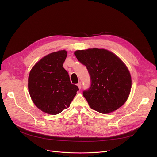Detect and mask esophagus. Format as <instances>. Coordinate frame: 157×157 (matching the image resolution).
<instances>
[{
    "label": "esophagus",
    "instance_id": "esophagus-1",
    "mask_svg": "<svg viewBox=\"0 0 157 157\" xmlns=\"http://www.w3.org/2000/svg\"><path fill=\"white\" fill-rule=\"evenodd\" d=\"M77 85H78V88H79V89H81V82H79V83H78Z\"/></svg>",
    "mask_w": 157,
    "mask_h": 157
}]
</instances>
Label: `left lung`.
<instances>
[{"label":"left lung","instance_id":"8db88e82","mask_svg":"<svg viewBox=\"0 0 157 157\" xmlns=\"http://www.w3.org/2000/svg\"><path fill=\"white\" fill-rule=\"evenodd\" d=\"M85 65L91 84L83 91L92 109L103 114L118 109L129 96L132 79L127 66L120 58L104 49L92 48L74 52Z\"/></svg>","mask_w":157,"mask_h":157}]
</instances>
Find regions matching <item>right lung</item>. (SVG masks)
I'll use <instances>...</instances> for the list:
<instances>
[{"label": "right lung", "mask_w": 157, "mask_h": 157, "mask_svg": "<svg viewBox=\"0 0 157 157\" xmlns=\"http://www.w3.org/2000/svg\"><path fill=\"white\" fill-rule=\"evenodd\" d=\"M67 52L60 50L44 56L31 69L28 88L37 108L49 114H57L69 107L79 90L71 84L63 64Z\"/></svg>", "instance_id": "right-lung-1"}]
</instances>
